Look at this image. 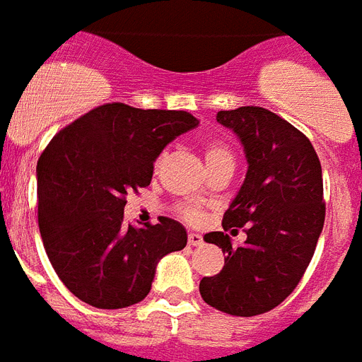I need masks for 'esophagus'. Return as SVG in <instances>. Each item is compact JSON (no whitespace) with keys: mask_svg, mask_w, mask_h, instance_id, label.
<instances>
[{"mask_svg":"<svg viewBox=\"0 0 362 362\" xmlns=\"http://www.w3.org/2000/svg\"><path fill=\"white\" fill-rule=\"evenodd\" d=\"M187 244H189V246H201V244H203V237H201L199 233H189V235H187Z\"/></svg>","mask_w":362,"mask_h":362,"instance_id":"esophagus-1","label":"esophagus"}]
</instances>
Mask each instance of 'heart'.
<instances>
[{"instance_id": "heart-1", "label": "heart", "mask_w": 362, "mask_h": 362, "mask_svg": "<svg viewBox=\"0 0 362 362\" xmlns=\"http://www.w3.org/2000/svg\"><path fill=\"white\" fill-rule=\"evenodd\" d=\"M204 156H206V163H209V169L212 167H218V165L223 163H235V156H233V150L229 148V144L221 141H209L204 144ZM165 153H161L158 159H156V167L163 163ZM176 212L180 216L182 220L187 221V223H199L203 220V209L201 204L197 203H180L176 206Z\"/></svg>"}]
</instances>
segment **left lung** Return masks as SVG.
<instances>
[{
	"label": "left lung",
	"instance_id": "obj_1",
	"mask_svg": "<svg viewBox=\"0 0 362 362\" xmlns=\"http://www.w3.org/2000/svg\"><path fill=\"white\" fill-rule=\"evenodd\" d=\"M216 120L237 133L247 158L246 180L221 226H246L247 238L233 247L226 233L204 235L227 257L199 291L212 308L252 317L284 303L314 257L325 221L321 163L303 131L263 107L220 110Z\"/></svg>",
	"mask_w": 362,
	"mask_h": 362
}]
</instances>
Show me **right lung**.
Segmentation results:
<instances>
[{"instance_id": "1", "label": "right lung", "mask_w": 362, "mask_h": 362, "mask_svg": "<svg viewBox=\"0 0 362 362\" xmlns=\"http://www.w3.org/2000/svg\"><path fill=\"white\" fill-rule=\"evenodd\" d=\"M199 122L186 110L95 107L56 133L37 161L39 231L64 286L93 308L141 303L163 255L186 247V229L159 218L124 221L127 193L150 186L161 150Z\"/></svg>"}]
</instances>
